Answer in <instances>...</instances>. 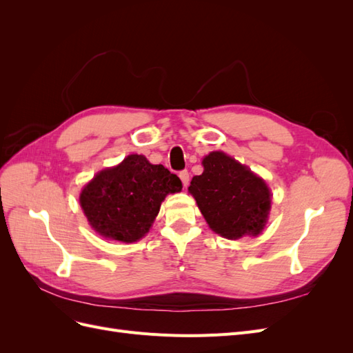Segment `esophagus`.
<instances>
[{
	"instance_id": "obj_1",
	"label": "esophagus",
	"mask_w": 353,
	"mask_h": 353,
	"mask_svg": "<svg viewBox=\"0 0 353 353\" xmlns=\"http://www.w3.org/2000/svg\"><path fill=\"white\" fill-rule=\"evenodd\" d=\"M179 178H181V181H183L184 188H187V187H188V183H190V174H188V170H181V172H179Z\"/></svg>"
}]
</instances>
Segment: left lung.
I'll use <instances>...</instances> for the list:
<instances>
[{"label": "left lung", "mask_w": 353, "mask_h": 353, "mask_svg": "<svg viewBox=\"0 0 353 353\" xmlns=\"http://www.w3.org/2000/svg\"><path fill=\"white\" fill-rule=\"evenodd\" d=\"M201 165L188 191L210 230L228 240L259 236L271 209L265 181L223 152L209 153Z\"/></svg>", "instance_id": "obj_1"}]
</instances>
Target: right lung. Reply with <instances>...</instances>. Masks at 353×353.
I'll return each instance as SVG.
<instances>
[{
  "label": "right lung",
  "mask_w": 353,
  "mask_h": 353,
  "mask_svg": "<svg viewBox=\"0 0 353 353\" xmlns=\"http://www.w3.org/2000/svg\"><path fill=\"white\" fill-rule=\"evenodd\" d=\"M181 188V179L163 165L130 154L117 166L100 170L81 191L79 203L101 237L134 243L150 230L165 197Z\"/></svg>",
  "instance_id": "add662e5"
}]
</instances>
